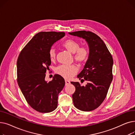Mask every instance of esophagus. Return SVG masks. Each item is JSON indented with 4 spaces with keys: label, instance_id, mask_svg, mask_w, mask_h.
<instances>
[{
    "label": "esophagus",
    "instance_id": "34e87169",
    "mask_svg": "<svg viewBox=\"0 0 135 135\" xmlns=\"http://www.w3.org/2000/svg\"><path fill=\"white\" fill-rule=\"evenodd\" d=\"M70 83V81H69L67 80H65V85H66V86L68 85H69Z\"/></svg>",
    "mask_w": 135,
    "mask_h": 135
}]
</instances>
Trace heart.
I'll use <instances>...</instances> for the list:
<instances>
[{"mask_svg":"<svg viewBox=\"0 0 135 135\" xmlns=\"http://www.w3.org/2000/svg\"><path fill=\"white\" fill-rule=\"evenodd\" d=\"M62 46L70 53L73 54L74 59L79 65H81L87 61L89 54V50L86 46H80L79 42L73 39H67L63 42ZM49 56L51 61L55 60L56 53L54 48H51L49 50ZM78 71V68L75 65L70 66L61 65L55 69V72L57 74L67 79H71Z\"/></svg>","mask_w":135,"mask_h":135,"instance_id":"1","label":"heart"}]
</instances>
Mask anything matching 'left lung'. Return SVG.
Instances as JSON below:
<instances>
[{"label":"left lung","instance_id":"left-lung-1","mask_svg":"<svg viewBox=\"0 0 135 135\" xmlns=\"http://www.w3.org/2000/svg\"><path fill=\"white\" fill-rule=\"evenodd\" d=\"M69 34L85 39L89 47L88 60L77 76L79 79L86 81L87 84L84 86L79 82H71L75 88L72 95L73 103L80 110H93L107 96L113 80V57L103 41L95 33L79 31Z\"/></svg>","mask_w":135,"mask_h":135}]
</instances>
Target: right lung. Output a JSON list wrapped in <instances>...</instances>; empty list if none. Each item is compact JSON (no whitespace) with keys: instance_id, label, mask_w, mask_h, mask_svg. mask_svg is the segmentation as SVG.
<instances>
[{"instance_id":"right-lung-1","label":"right lung","mask_w":135,"mask_h":135,"mask_svg":"<svg viewBox=\"0 0 135 135\" xmlns=\"http://www.w3.org/2000/svg\"><path fill=\"white\" fill-rule=\"evenodd\" d=\"M65 34L64 32H39L18 57V85L28 104L40 113L51 112L57 108L59 94L65 85V79L59 74H55L51 81L45 80L46 71L51 65L49 50Z\"/></svg>"}]
</instances>
